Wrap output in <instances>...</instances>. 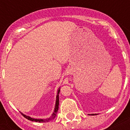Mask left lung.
Masks as SVG:
<instances>
[{
    "label": "left lung",
    "mask_w": 130,
    "mask_h": 130,
    "mask_svg": "<svg viewBox=\"0 0 130 130\" xmlns=\"http://www.w3.org/2000/svg\"><path fill=\"white\" fill-rule=\"evenodd\" d=\"M91 115H94V114H91Z\"/></svg>",
    "instance_id": "1"
}]
</instances>
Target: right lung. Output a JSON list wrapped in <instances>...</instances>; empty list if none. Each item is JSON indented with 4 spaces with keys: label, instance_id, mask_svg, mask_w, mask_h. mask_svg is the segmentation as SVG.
Here are the masks:
<instances>
[{
    "label": "right lung",
    "instance_id": "1",
    "mask_svg": "<svg viewBox=\"0 0 130 130\" xmlns=\"http://www.w3.org/2000/svg\"><path fill=\"white\" fill-rule=\"evenodd\" d=\"M60 92V88H59L58 91H57V99H56V103H55V110H54V112L52 114L51 117L49 118H46V119H34V118H31L29 116H27V115H24L23 113H21L23 116L25 118H26L28 120H30L31 121H36V122H48L50 121H52L53 119H55V117H56L57 115V113L58 111V109H59V93Z\"/></svg>",
    "mask_w": 130,
    "mask_h": 130
}]
</instances>
